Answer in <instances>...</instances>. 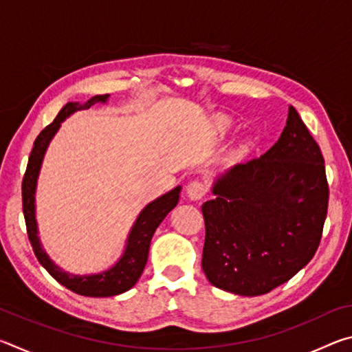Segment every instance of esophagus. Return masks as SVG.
Segmentation results:
<instances>
[{
	"label": "esophagus",
	"instance_id": "obj_1",
	"mask_svg": "<svg viewBox=\"0 0 352 352\" xmlns=\"http://www.w3.org/2000/svg\"><path fill=\"white\" fill-rule=\"evenodd\" d=\"M186 194L190 200H200L206 194V186L199 180H194L188 184Z\"/></svg>",
	"mask_w": 352,
	"mask_h": 352
}]
</instances>
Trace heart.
Returning a JSON list of instances; mask_svg holds the SVG:
<instances>
[{
	"label": "heart",
	"instance_id": "heart-1",
	"mask_svg": "<svg viewBox=\"0 0 352 352\" xmlns=\"http://www.w3.org/2000/svg\"><path fill=\"white\" fill-rule=\"evenodd\" d=\"M214 129H216V132H217V133H220V135H225V133H228V132H230V129H231V122H230L228 119H226V118H219L217 121H216V124H214Z\"/></svg>",
	"mask_w": 352,
	"mask_h": 352
}]
</instances>
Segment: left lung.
I'll use <instances>...</instances> for the list:
<instances>
[{
  "instance_id": "obj_1",
  "label": "left lung",
  "mask_w": 352,
  "mask_h": 352,
  "mask_svg": "<svg viewBox=\"0 0 352 352\" xmlns=\"http://www.w3.org/2000/svg\"><path fill=\"white\" fill-rule=\"evenodd\" d=\"M211 190L201 269L217 289L269 294L314 258L329 188L320 147L292 105L273 147L220 174Z\"/></svg>"
}]
</instances>
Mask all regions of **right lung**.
<instances>
[{
    "instance_id": "right-lung-1",
    "label": "right lung",
    "mask_w": 352,
    "mask_h": 352,
    "mask_svg": "<svg viewBox=\"0 0 352 352\" xmlns=\"http://www.w3.org/2000/svg\"><path fill=\"white\" fill-rule=\"evenodd\" d=\"M109 98L110 94H104V96L100 94V96H93L91 99H88L85 104L68 102L58 111L57 118L46 129L41 130V133L34 142L21 186L23 214H25L26 220L28 237L31 241L32 250L35 256H37L38 262L57 283H60L71 292H74L77 295L94 298H105L124 294V292L130 290L138 283L141 273L147 264L148 247H151L155 230L158 228V225L163 222L164 217L177 206L182 190V186H177L142 208L127 236L126 247H124L121 258L110 269L99 273H90V275H74V273L65 272L62 267H58L47 256L40 242L38 225L37 219H35V192H37V182L47 146H50V142L58 132V129H60L65 119L69 118L76 111L90 109L94 104H105Z\"/></svg>"
}]
</instances>
